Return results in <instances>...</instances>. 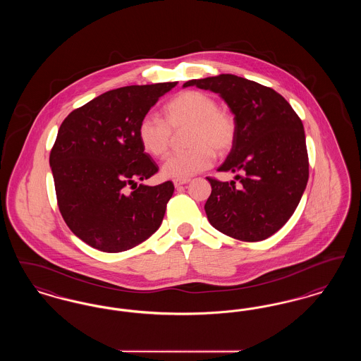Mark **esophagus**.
I'll use <instances>...</instances> for the list:
<instances>
[{"mask_svg":"<svg viewBox=\"0 0 361 361\" xmlns=\"http://www.w3.org/2000/svg\"><path fill=\"white\" fill-rule=\"evenodd\" d=\"M188 178H187V180H174V181H173V184H174L176 188H180V187H183V185H185V184H188Z\"/></svg>","mask_w":361,"mask_h":361,"instance_id":"obj_1","label":"esophagus"}]
</instances>
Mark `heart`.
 <instances>
[{
	"instance_id": "1",
	"label": "heart",
	"mask_w": 361,
	"mask_h": 361,
	"mask_svg": "<svg viewBox=\"0 0 361 361\" xmlns=\"http://www.w3.org/2000/svg\"><path fill=\"white\" fill-rule=\"evenodd\" d=\"M164 121L154 115L143 116L137 124V139L146 153L157 158L168 154L172 133L188 128L184 153L172 154L162 165V174L187 180L204 172L214 164L215 153L227 154L237 137L234 116L219 108L218 102L200 90H183L162 108Z\"/></svg>"
}]
</instances>
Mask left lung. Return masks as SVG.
<instances>
[{
  "label": "left lung",
  "mask_w": 361,
  "mask_h": 361,
  "mask_svg": "<svg viewBox=\"0 0 361 361\" xmlns=\"http://www.w3.org/2000/svg\"><path fill=\"white\" fill-rule=\"evenodd\" d=\"M187 86L219 93L237 123L235 143L218 171L237 173L240 185L207 177L209 224L235 240H267L287 224L307 185L303 123L272 87L242 77L221 74Z\"/></svg>",
  "instance_id": "8db88e82"
}]
</instances>
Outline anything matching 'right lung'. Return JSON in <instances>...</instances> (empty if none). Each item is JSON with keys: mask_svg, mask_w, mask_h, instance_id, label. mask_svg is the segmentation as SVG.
<instances>
[{"mask_svg": "<svg viewBox=\"0 0 361 361\" xmlns=\"http://www.w3.org/2000/svg\"><path fill=\"white\" fill-rule=\"evenodd\" d=\"M177 82L123 86L70 112L50 153L56 202L70 230L106 253L154 234L174 185L137 181L158 172L137 139V124Z\"/></svg>", "mask_w": 361, "mask_h": 361, "instance_id": "obj_1", "label": "right lung"}]
</instances>
